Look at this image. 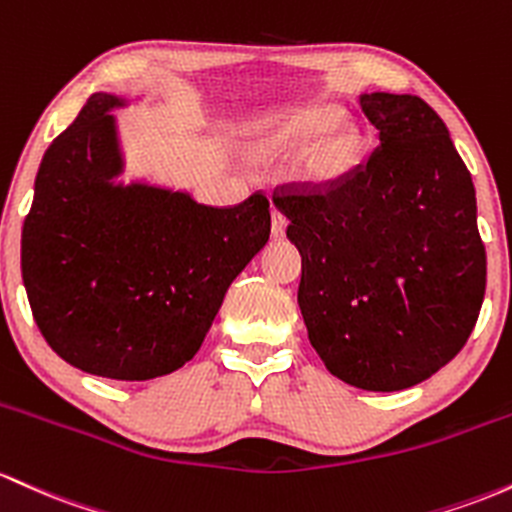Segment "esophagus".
Returning a JSON list of instances; mask_svg holds the SVG:
<instances>
[{
  "label": "esophagus",
  "instance_id": "34e87169",
  "mask_svg": "<svg viewBox=\"0 0 512 512\" xmlns=\"http://www.w3.org/2000/svg\"><path fill=\"white\" fill-rule=\"evenodd\" d=\"M271 229H273V237L280 239L285 237V229H287V217L280 210L271 212Z\"/></svg>",
  "mask_w": 512,
  "mask_h": 512
}]
</instances>
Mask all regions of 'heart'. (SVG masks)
<instances>
[{
	"instance_id": "heart-1",
	"label": "heart",
	"mask_w": 512,
	"mask_h": 512,
	"mask_svg": "<svg viewBox=\"0 0 512 512\" xmlns=\"http://www.w3.org/2000/svg\"><path fill=\"white\" fill-rule=\"evenodd\" d=\"M338 108L314 106L280 120L263 140L261 152L271 159L295 157L309 147L302 164V179L309 186H331L358 164L363 154V132L342 120Z\"/></svg>"
}]
</instances>
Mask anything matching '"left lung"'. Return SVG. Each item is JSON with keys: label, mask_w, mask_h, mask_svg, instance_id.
<instances>
[{"label": "left lung", "mask_w": 512, "mask_h": 512, "mask_svg": "<svg viewBox=\"0 0 512 512\" xmlns=\"http://www.w3.org/2000/svg\"><path fill=\"white\" fill-rule=\"evenodd\" d=\"M380 132L367 164L324 188H275L300 249L309 343L338 380L396 392L464 348L486 290L472 174L411 94L360 96Z\"/></svg>", "instance_id": "left-lung-1"}]
</instances>
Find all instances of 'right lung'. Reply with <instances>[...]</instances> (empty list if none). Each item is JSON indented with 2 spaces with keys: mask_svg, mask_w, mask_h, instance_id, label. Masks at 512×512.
<instances>
[{
  "mask_svg": "<svg viewBox=\"0 0 512 512\" xmlns=\"http://www.w3.org/2000/svg\"><path fill=\"white\" fill-rule=\"evenodd\" d=\"M94 94L45 152L21 232L33 319L62 360L108 380L142 382L198 353L227 287L271 234V203H195L123 171L116 118Z\"/></svg>",
  "mask_w": 512,
  "mask_h": 512,
  "instance_id": "obj_1",
  "label": "right lung"
}]
</instances>
